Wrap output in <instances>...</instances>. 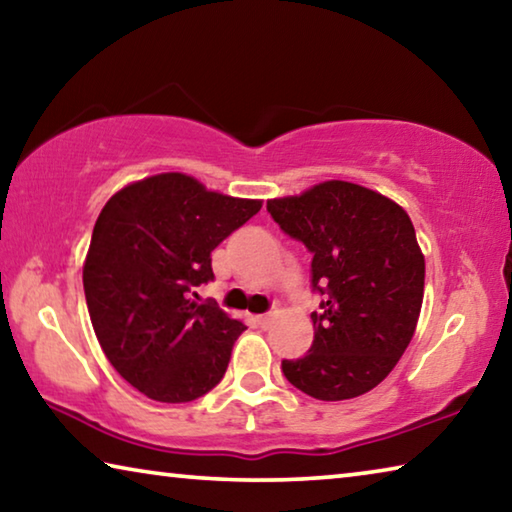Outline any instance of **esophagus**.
Listing matches in <instances>:
<instances>
[{
	"instance_id": "34e87169",
	"label": "esophagus",
	"mask_w": 512,
	"mask_h": 512,
	"mask_svg": "<svg viewBox=\"0 0 512 512\" xmlns=\"http://www.w3.org/2000/svg\"><path fill=\"white\" fill-rule=\"evenodd\" d=\"M273 320V314H262V316H257V323L262 325V327H268V323H271Z\"/></svg>"
}]
</instances>
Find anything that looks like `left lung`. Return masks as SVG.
<instances>
[{
	"mask_svg": "<svg viewBox=\"0 0 512 512\" xmlns=\"http://www.w3.org/2000/svg\"><path fill=\"white\" fill-rule=\"evenodd\" d=\"M268 214L311 255V289L323 296L314 343L282 372L323 402L352 400L388 377L413 339L424 296V257L400 205L345 180L273 198Z\"/></svg>",
	"mask_w": 512,
	"mask_h": 512,
	"instance_id": "left-lung-1",
	"label": "left lung"
}]
</instances>
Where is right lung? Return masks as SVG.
<instances>
[{
  "label": "right lung",
  "mask_w": 512,
  "mask_h": 512,
  "mask_svg": "<svg viewBox=\"0 0 512 512\" xmlns=\"http://www.w3.org/2000/svg\"><path fill=\"white\" fill-rule=\"evenodd\" d=\"M259 210L185 173L128 185L101 210L83 266L90 320L112 368L151 400L192 402L223 379L246 325L194 296L214 280L212 250Z\"/></svg>",
  "instance_id": "add662e5"
}]
</instances>
